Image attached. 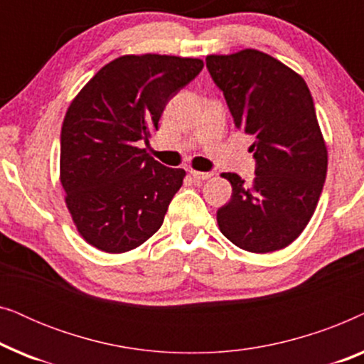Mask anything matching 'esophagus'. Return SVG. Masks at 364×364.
<instances>
[{"mask_svg":"<svg viewBox=\"0 0 364 364\" xmlns=\"http://www.w3.org/2000/svg\"><path fill=\"white\" fill-rule=\"evenodd\" d=\"M191 176L196 178V181H208V178H210L213 173L212 172H200V171H191Z\"/></svg>","mask_w":364,"mask_h":364,"instance_id":"obj_1","label":"esophagus"}]
</instances>
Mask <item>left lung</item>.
<instances>
[{"label":"left lung","instance_id":"1","mask_svg":"<svg viewBox=\"0 0 364 364\" xmlns=\"http://www.w3.org/2000/svg\"><path fill=\"white\" fill-rule=\"evenodd\" d=\"M235 127L255 139L252 186L237 173L232 198L217 210L220 232L242 250H282L300 237L320 200L328 151L305 79L257 49L205 59Z\"/></svg>","mask_w":364,"mask_h":364}]
</instances>
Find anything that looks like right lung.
<instances>
[{"label": "right lung", "mask_w": 364, "mask_h": 364, "mask_svg": "<svg viewBox=\"0 0 364 364\" xmlns=\"http://www.w3.org/2000/svg\"><path fill=\"white\" fill-rule=\"evenodd\" d=\"M202 68L197 58L126 54L73 99L61 129L59 178L89 245L124 253L161 228L186 171L159 164L139 142H149L166 104Z\"/></svg>", "instance_id": "right-lung-1"}]
</instances>
